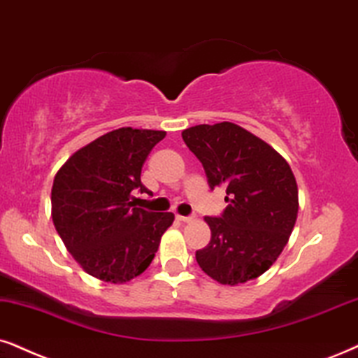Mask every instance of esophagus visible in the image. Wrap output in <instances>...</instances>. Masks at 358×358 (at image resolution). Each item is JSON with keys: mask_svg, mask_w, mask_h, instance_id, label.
Masks as SVG:
<instances>
[{"mask_svg": "<svg viewBox=\"0 0 358 358\" xmlns=\"http://www.w3.org/2000/svg\"><path fill=\"white\" fill-rule=\"evenodd\" d=\"M176 220L183 221V223H189V221L194 220V216H182V215H176Z\"/></svg>", "mask_w": 358, "mask_h": 358, "instance_id": "esophagus-1", "label": "esophagus"}]
</instances>
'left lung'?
<instances>
[{
  "mask_svg": "<svg viewBox=\"0 0 358 358\" xmlns=\"http://www.w3.org/2000/svg\"><path fill=\"white\" fill-rule=\"evenodd\" d=\"M182 137L210 188L223 187L228 203L218 218L205 216L211 239L196 251L198 264L228 286L256 279L278 259L296 224L299 198L291 166L231 122L189 127Z\"/></svg>",
  "mask_w": 358,
  "mask_h": 358,
  "instance_id": "8db88e82",
  "label": "left lung"
}]
</instances>
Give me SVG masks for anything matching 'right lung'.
I'll return each instance as SVG.
<instances>
[{"label": "right lung", "mask_w": 358, "mask_h": 358, "mask_svg": "<svg viewBox=\"0 0 358 358\" xmlns=\"http://www.w3.org/2000/svg\"><path fill=\"white\" fill-rule=\"evenodd\" d=\"M164 130L122 127L72 155L54 176L52 221L67 251L85 273L106 282H127L145 271L173 213L137 208L132 192L148 153Z\"/></svg>", "instance_id": "add662e5"}]
</instances>
